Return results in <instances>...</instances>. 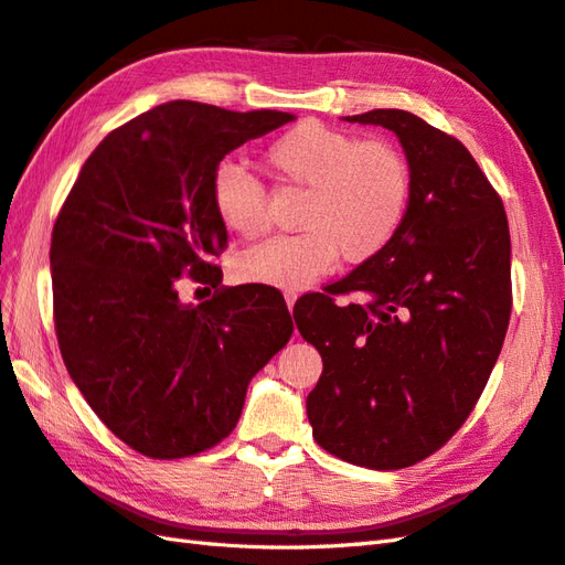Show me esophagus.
Masks as SVG:
<instances>
[{
  "label": "esophagus",
  "instance_id": "34e87169",
  "mask_svg": "<svg viewBox=\"0 0 565 565\" xmlns=\"http://www.w3.org/2000/svg\"><path fill=\"white\" fill-rule=\"evenodd\" d=\"M284 298H286V306H288V310H294L296 300H298V291H291V288H288V291H284Z\"/></svg>",
  "mask_w": 565,
  "mask_h": 565
}]
</instances>
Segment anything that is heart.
<instances>
[{
  "label": "heart",
  "instance_id": "b5f03b06",
  "mask_svg": "<svg viewBox=\"0 0 565 565\" xmlns=\"http://www.w3.org/2000/svg\"><path fill=\"white\" fill-rule=\"evenodd\" d=\"M265 164L281 185L306 191L298 210L302 231L243 253L236 271L245 281L300 288L327 274L339 255L351 265L367 263L392 245L413 205L411 162L386 138L302 121L269 145ZM212 202L236 236L269 234L265 188L241 167H216Z\"/></svg>",
  "mask_w": 565,
  "mask_h": 565
}]
</instances>
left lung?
<instances>
[{
  "instance_id": "obj_1",
  "label": "left lung",
  "mask_w": 565,
  "mask_h": 565,
  "mask_svg": "<svg viewBox=\"0 0 565 565\" xmlns=\"http://www.w3.org/2000/svg\"><path fill=\"white\" fill-rule=\"evenodd\" d=\"M345 121L398 136L413 205L384 253L294 310L324 363L308 420L331 456L401 470L454 437L497 365L513 306L509 220L458 138L403 109ZM345 292L366 300L341 309Z\"/></svg>"
}]
</instances>
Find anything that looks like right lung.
Segmentation results:
<instances>
[{"label": "right lung", "instance_id": "1", "mask_svg": "<svg viewBox=\"0 0 565 565\" xmlns=\"http://www.w3.org/2000/svg\"><path fill=\"white\" fill-rule=\"evenodd\" d=\"M173 99L126 121L85 159L52 228L54 329L64 365L134 451L188 458L236 427L245 388L294 334L277 288H220L222 159L294 121ZM191 276L212 299L178 300Z\"/></svg>", "mask_w": 565, "mask_h": 565}]
</instances>
